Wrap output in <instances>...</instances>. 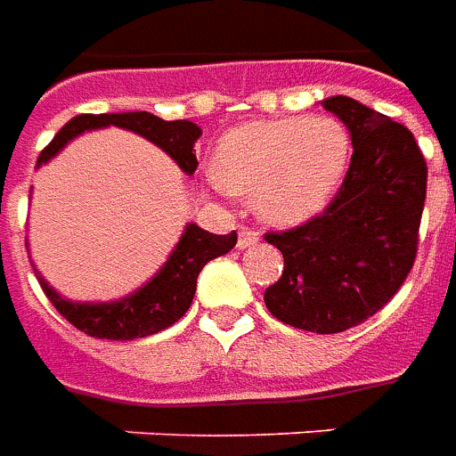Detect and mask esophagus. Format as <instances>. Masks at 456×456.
Listing matches in <instances>:
<instances>
[{
	"mask_svg": "<svg viewBox=\"0 0 456 456\" xmlns=\"http://www.w3.org/2000/svg\"><path fill=\"white\" fill-rule=\"evenodd\" d=\"M239 248H248L254 247V244H258V232L256 229L251 227H241L239 229Z\"/></svg>",
	"mask_w": 456,
	"mask_h": 456,
	"instance_id": "1",
	"label": "esophagus"
}]
</instances>
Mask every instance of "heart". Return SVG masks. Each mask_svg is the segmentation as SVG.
Here are the masks:
<instances>
[{"label":"heart","mask_w":456,"mask_h":456,"mask_svg":"<svg viewBox=\"0 0 456 456\" xmlns=\"http://www.w3.org/2000/svg\"><path fill=\"white\" fill-rule=\"evenodd\" d=\"M349 134L330 117L247 121L217 143L212 178L251 198L268 224L293 227L322 212L349 166Z\"/></svg>","instance_id":"1"}]
</instances>
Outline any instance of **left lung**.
Instances as JSON below:
<instances>
[{
	"mask_svg": "<svg viewBox=\"0 0 456 456\" xmlns=\"http://www.w3.org/2000/svg\"><path fill=\"white\" fill-rule=\"evenodd\" d=\"M322 104L352 134V160L322 215L266 232L283 273L264 300L286 325L335 335L376 315L411 273L428 163L411 131L386 114L342 94Z\"/></svg>",
	"mask_w": 456,
	"mask_h": 456,
	"instance_id": "obj_1",
	"label": "left lung"
}]
</instances>
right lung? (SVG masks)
<instances>
[{"label":"right lung","instance_id":"1","mask_svg":"<svg viewBox=\"0 0 456 456\" xmlns=\"http://www.w3.org/2000/svg\"><path fill=\"white\" fill-rule=\"evenodd\" d=\"M110 124L153 141L188 175L198 170V159L192 153L195 141L202 134L198 124L188 119L166 121L149 112L77 114L41 151L38 166L53 159L55 153L63 149L68 141H73L77 134L110 126ZM234 244H237V232L209 234L205 229H200L198 224H188L183 237H180L178 247L170 254L159 273L151 278L146 286L139 288L136 293H131L129 297H121L117 303H70V300L58 296L53 288L38 276L36 268L34 273L38 276V283L44 288L45 297L53 303L55 310L70 325L83 330L85 335L97 337V339H139V337L156 335L160 330L175 325L180 317L188 313L202 266L212 258L232 251Z\"/></svg>","mask_w":456,"mask_h":456}]
</instances>
